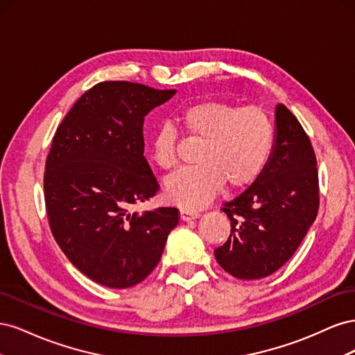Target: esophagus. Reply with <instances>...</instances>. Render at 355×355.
<instances>
[{
	"label": "esophagus",
	"instance_id": "esophagus-1",
	"mask_svg": "<svg viewBox=\"0 0 355 355\" xmlns=\"http://www.w3.org/2000/svg\"><path fill=\"white\" fill-rule=\"evenodd\" d=\"M200 218L198 211H189V210H180V220L188 222V220H194Z\"/></svg>",
	"mask_w": 355,
	"mask_h": 355
}]
</instances>
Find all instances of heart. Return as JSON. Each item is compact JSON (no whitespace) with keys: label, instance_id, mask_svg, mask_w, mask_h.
<instances>
[{"label":"heart","instance_id":"obj_1","mask_svg":"<svg viewBox=\"0 0 355 355\" xmlns=\"http://www.w3.org/2000/svg\"><path fill=\"white\" fill-rule=\"evenodd\" d=\"M178 120L189 137L202 141L194 167L166 179V197L178 206L197 210L209 204L223 184L230 189L250 185L262 173L274 148V124L259 106L202 101L185 106ZM178 130L159 124L149 139L154 163L168 170L178 161Z\"/></svg>","mask_w":355,"mask_h":355}]
</instances>
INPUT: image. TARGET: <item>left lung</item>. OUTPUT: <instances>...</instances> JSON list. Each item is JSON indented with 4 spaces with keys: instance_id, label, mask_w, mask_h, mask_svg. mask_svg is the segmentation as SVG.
<instances>
[{
    "instance_id": "obj_1",
    "label": "left lung",
    "mask_w": 355,
    "mask_h": 355,
    "mask_svg": "<svg viewBox=\"0 0 355 355\" xmlns=\"http://www.w3.org/2000/svg\"><path fill=\"white\" fill-rule=\"evenodd\" d=\"M318 202L313 145L297 118L278 103L274 148L265 168L243 194L223 204L231 235L214 250L218 263L240 280L274 274L302 243Z\"/></svg>"
}]
</instances>
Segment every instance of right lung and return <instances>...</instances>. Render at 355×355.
I'll return each mask as SVG.
<instances>
[{
	"label": "right lung",
	"mask_w": 355,
	"mask_h": 355,
	"mask_svg": "<svg viewBox=\"0 0 355 355\" xmlns=\"http://www.w3.org/2000/svg\"><path fill=\"white\" fill-rule=\"evenodd\" d=\"M176 90L128 81L96 84L53 137L44 197L56 243L90 280L111 288L144 282L161 259L178 209L135 211L155 196L144 157V121Z\"/></svg>",
	"instance_id": "1"
}]
</instances>
